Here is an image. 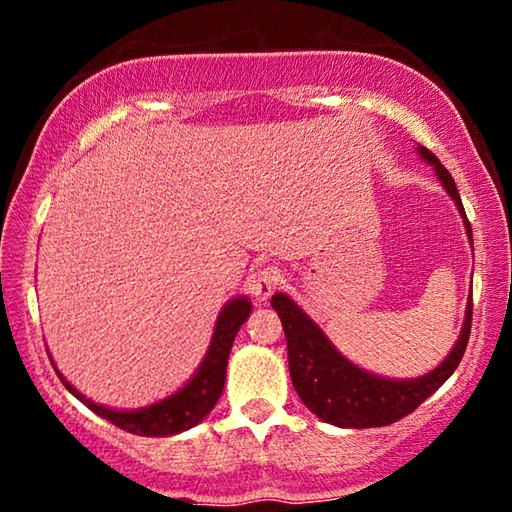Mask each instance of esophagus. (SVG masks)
<instances>
[{
  "instance_id": "esophagus-1",
  "label": "esophagus",
  "mask_w": 512,
  "mask_h": 512,
  "mask_svg": "<svg viewBox=\"0 0 512 512\" xmlns=\"http://www.w3.org/2000/svg\"><path fill=\"white\" fill-rule=\"evenodd\" d=\"M250 291H253V296L262 302L266 298L273 296V291L280 287L282 284V273L280 268L275 266H262L257 268V271L250 275Z\"/></svg>"
}]
</instances>
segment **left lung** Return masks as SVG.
Wrapping results in <instances>:
<instances>
[{
  "label": "left lung",
  "mask_w": 512,
  "mask_h": 512,
  "mask_svg": "<svg viewBox=\"0 0 512 512\" xmlns=\"http://www.w3.org/2000/svg\"><path fill=\"white\" fill-rule=\"evenodd\" d=\"M420 155L436 167L440 183L445 185L449 196L454 198L458 210L463 214L467 237L472 241V225L465 216L463 201L458 196L452 173L424 146H420ZM271 305L280 316L284 336H287L291 381L300 400L320 420L348 429L386 427V424L402 420L418 409L427 397H431L452 377V372L463 359L472 329L470 300L465 311L463 332L458 336L454 350L449 352V357L429 375L409 381H395L370 375V372H363L348 359H343L334 350V345L325 339V334L284 293H275Z\"/></svg>",
  "instance_id": "obj_1"
}]
</instances>
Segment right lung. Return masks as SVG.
I'll list each match as a JSON object with an SVG mask.
<instances>
[{
    "label": "right lung",
    "mask_w": 512,
    "mask_h": 512,
    "mask_svg": "<svg viewBox=\"0 0 512 512\" xmlns=\"http://www.w3.org/2000/svg\"><path fill=\"white\" fill-rule=\"evenodd\" d=\"M250 316V302L246 298H235L223 307L219 320H216L214 336L210 352L203 361V366L198 368L194 379L189 381L185 388H180L176 395L167 397L153 406H146L140 411H112L106 406L90 402L88 397H83L69 381L60 375L65 388L72 395L92 409L103 420L115 424V427L124 429L135 436H173L185 429H192L194 424L201 422L207 413L214 409V404L219 402L225 384V368H228V357L232 341L239 332V327L246 323Z\"/></svg>",
    "instance_id": "add662e5"
}]
</instances>
